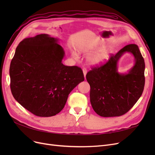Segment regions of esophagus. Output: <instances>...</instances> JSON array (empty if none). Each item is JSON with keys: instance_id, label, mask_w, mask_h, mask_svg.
I'll list each match as a JSON object with an SVG mask.
<instances>
[{"instance_id": "1", "label": "esophagus", "mask_w": 155, "mask_h": 155, "mask_svg": "<svg viewBox=\"0 0 155 155\" xmlns=\"http://www.w3.org/2000/svg\"><path fill=\"white\" fill-rule=\"evenodd\" d=\"M83 75H84V77H86V75H87V70L86 68H83Z\"/></svg>"}]
</instances>
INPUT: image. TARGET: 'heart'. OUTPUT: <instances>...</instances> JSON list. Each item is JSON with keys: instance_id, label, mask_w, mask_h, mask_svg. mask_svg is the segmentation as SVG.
<instances>
[{"instance_id": "b5f03b06", "label": "heart", "mask_w": 155, "mask_h": 155, "mask_svg": "<svg viewBox=\"0 0 155 155\" xmlns=\"http://www.w3.org/2000/svg\"><path fill=\"white\" fill-rule=\"evenodd\" d=\"M94 49L97 50L96 52L91 54L88 58L89 63L92 65H100L106 63L108 59H109L110 55L112 52V50L110 48H102V46H97ZM89 49H84L79 48V51H88ZM72 55L74 57H77V54L72 51Z\"/></svg>"}]
</instances>
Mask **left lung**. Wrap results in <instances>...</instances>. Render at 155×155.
<instances>
[{
	"instance_id": "obj_1",
	"label": "left lung",
	"mask_w": 155,
	"mask_h": 155,
	"mask_svg": "<svg viewBox=\"0 0 155 155\" xmlns=\"http://www.w3.org/2000/svg\"><path fill=\"white\" fill-rule=\"evenodd\" d=\"M134 56V66L127 73L117 71L125 53ZM145 62L137 45H128L100 67L92 68L86 78L91 86L90 100L96 113L103 117L120 116L127 112L142 96L145 85Z\"/></svg>"
}]
</instances>
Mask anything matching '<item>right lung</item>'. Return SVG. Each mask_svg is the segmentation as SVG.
Returning <instances> with one entry per match:
<instances>
[{
    "label": "right lung",
    "instance_id": "obj_1",
    "mask_svg": "<svg viewBox=\"0 0 155 155\" xmlns=\"http://www.w3.org/2000/svg\"><path fill=\"white\" fill-rule=\"evenodd\" d=\"M58 41L48 34L26 38L17 46L11 61L12 95L37 116L58 114L70 92L85 79L81 68L62 63L64 51Z\"/></svg>",
    "mask_w": 155,
    "mask_h": 155
}]
</instances>
